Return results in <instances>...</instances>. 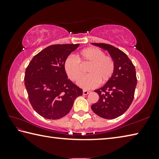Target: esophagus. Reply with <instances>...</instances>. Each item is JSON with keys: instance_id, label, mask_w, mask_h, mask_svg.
Returning a JSON list of instances; mask_svg holds the SVG:
<instances>
[{"instance_id": "esophagus-1", "label": "esophagus", "mask_w": 159, "mask_h": 159, "mask_svg": "<svg viewBox=\"0 0 159 159\" xmlns=\"http://www.w3.org/2000/svg\"><path fill=\"white\" fill-rule=\"evenodd\" d=\"M89 93H90V91H88L87 90H83V94L84 95H87L88 94H89Z\"/></svg>"}]
</instances>
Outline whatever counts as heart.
I'll return each mask as SVG.
<instances>
[{
  "instance_id": "obj_1",
  "label": "heart",
  "mask_w": 159,
  "mask_h": 159,
  "mask_svg": "<svg viewBox=\"0 0 159 159\" xmlns=\"http://www.w3.org/2000/svg\"><path fill=\"white\" fill-rule=\"evenodd\" d=\"M67 76L77 82L83 75L84 69L88 67L89 74L83 78L79 84L84 89H90L98 85L104 84L111 79L114 73L115 64L113 59L107 56L104 51L95 47H89L77 54L76 58L67 57L64 64Z\"/></svg>"
}]
</instances>
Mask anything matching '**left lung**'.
<instances>
[{
    "mask_svg": "<svg viewBox=\"0 0 159 159\" xmlns=\"http://www.w3.org/2000/svg\"><path fill=\"white\" fill-rule=\"evenodd\" d=\"M92 44L108 51L114 61L115 69L111 79L95 90L99 100L91 108L99 116L114 119L124 114L133 102L138 80L135 68L127 55L118 48L106 43Z\"/></svg>",
    "mask_w": 159,
    "mask_h": 159,
    "instance_id": "8db88e82",
    "label": "left lung"
}]
</instances>
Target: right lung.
<instances>
[{
  "instance_id": "obj_1",
  "label": "right lung",
  "mask_w": 159,
  "mask_h": 159,
  "mask_svg": "<svg viewBox=\"0 0 159 159\" xmlns=\"http://www.w3.org/2000/svg\"><path fill=\"white\" fill-rule=\"evenodd\" d=\"M79 44H57L34 56L26 67L25 85L29 102L40 116L56 120L69 114L83 90L68 79L64 61Z\"/></svg>"
}]
</instances>
